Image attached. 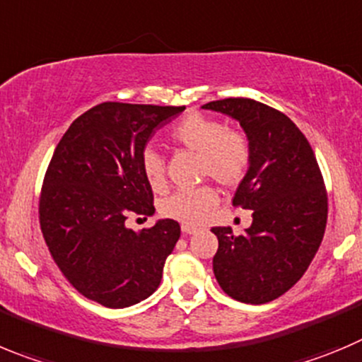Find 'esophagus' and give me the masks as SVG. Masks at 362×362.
Instances as JSON below:
<instances>
[{"instance_id": "esophagus-1", "label": "esophagus", "mask_w": 362, "mask_h": 362, "mask_svg": "<svg viewBox=\"0 0 362 362\" xmlns=\"http://www.w3.org/2000/svg\"><path fill=\"white\" fill-rule=\"evenodd\" d=\"M182 232H184V234H197L198 228L192 227V225H182Z\"/></svg>"}]
</instances>
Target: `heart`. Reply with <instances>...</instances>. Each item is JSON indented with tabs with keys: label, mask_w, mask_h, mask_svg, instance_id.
I'll list each match as a JSON object with an SVG mask.
<instances>
[{
	"label": "heart",
	"mask_w": 362,
	"mask_h": 362,
	"mask_svg": "<svg viewBox=\"0 0 362 362\" xmlns=\"http://www.w3.org/2000/svg\"><path fill=\"white\" fill-rule=\"evenodd\" d=\"M175 146L198 153V173L212 178L223 187H235L245 180L252 165V143L248 135L235 127H227L218 117L189 112L170 128ZM141 170L155 192L165 189V164L160 153L144 150ZM218 202V192L211 185L178 191L164 198L160 214L182 225H200Z\"/></svg>",
	"instance_id": "b5f03b06"
}]
</instances>
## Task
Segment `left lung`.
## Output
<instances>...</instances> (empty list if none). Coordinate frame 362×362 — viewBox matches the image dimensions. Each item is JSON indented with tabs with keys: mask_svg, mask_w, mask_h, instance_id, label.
<instances>
[{
	"mask_svg": "<svg viewBox=\"0 0 362 362\" xmlns=\"http://www.w3.org/2000/svg\"><path fill=\"white\" fill-rule=\"evenodd\" d=\"M204 109L238 119L252 143V165L232 200L253 211L252 227L241 235L212 227L216 280L238 302L268 303L302 279L322 245L329 214L322 170L305 135L280 110L250 98Z\"/></svg>",
	"mask_w": 362,
	"mask_h": 362,
	"instance_id": "1",
	"label": "left lung"
}]
</instances>
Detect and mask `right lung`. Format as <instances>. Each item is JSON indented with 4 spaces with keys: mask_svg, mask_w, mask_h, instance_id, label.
<instances>
[{
    "mask_svg": "<svg viewBox=\"0 0 362 362\" xmlns=\"http://www.w3.org/2000/svg\"><path fill=\"white\" fill-rule=\"evenodd\" d=\"M184 109L105 101L76 117L53 151L39 197L40 232L67 282L93 302L123 309L160 284L180 225L160 219L134 232L124 221L155 212L141 157L155 128Z\"/></svg>",
    "mask_w": 362,
    "mask_h": 362,
    "instance_id": "right-lung-1",
    "label": "right lung"
}]
</instances>
